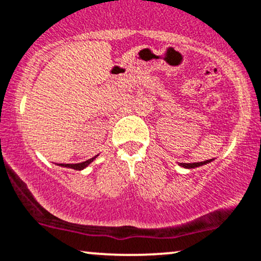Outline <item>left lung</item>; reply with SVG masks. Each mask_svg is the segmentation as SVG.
I'll list each match as a JSON object with an SVG mask.
<instances>
[{
    "label": "left lung",
    "mask_w": 261,
    "mask_h": 261,
    "mask_svg": "<svg viewBox=\"0 0 261 261\" xmlns=\"http://www.w3.org/2000/svg\"><path fill=\"white\" fill-rule=\"evenodd\" d=\"M212 161H213V159H209V161H204V162H199V163H180V165L184 166V168H186V169H193V168H197V166L208 164V163H210Z\"/></svg>",
    "instance_id": "obj_1"
}]
</instances>
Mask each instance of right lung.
<instances>
[{"instance_id":"add662e5","label":"right lung","mask_w":261,"mask_h":261,"mask_svg":"<svg viewBox=\"0 0 261 261\" xmlns=\"http://www.w3.org/2000/svg\"><path fill=\"white\" fill-rule=\"evenodd\" d=\"M96 156H97V155H96ZM96 156H93V158H91V159H87L86 162L77 163V164H58V165L64 166V168H71V169H74V170H83V169L86 168V166L89 165L90 163L93 162V159H95Z\"/></svg>"}]
</instances>
